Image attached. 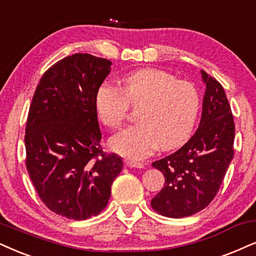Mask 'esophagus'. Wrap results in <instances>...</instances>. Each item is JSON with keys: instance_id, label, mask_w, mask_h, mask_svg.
I'll return each instance as SVG.
<instances>
[{"instance_id": "1", "label": "esophagus", "mask_w": 256, "mask_h": 256, "mask_svg": "<svg viewBox=\"0 0 256 256\" xmlns=\"http://www.w3.org/2000/svg\"><path fill=\"white\" fill-rule=\"evenodd\" d=\"M124 163H125V166L128 168H136V169H142V168H144V164L140 163V162H137V160H125Z\"/></svg>"}]
</instances>
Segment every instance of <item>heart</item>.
<instances>
[{
	"instance_id": "obj_1",
	"label": "heart",
	"mask_w": 256,
	"mask_h": 256,
	"mask_svg": "<svg viewBox=\"0 0 256 256\" xmlns=\"http://www.w3.org/2000/svg\"><path fill=\"white\" fill-rule=\"evenodd\" d=\"M96 108L102 124L112 130H120L130 108H139V124L113 137L111 146L122 156L142 158L160 145L170 150L189 138L200 94L190 82L163 70L143 68L125 76L120 88L102 82L96 93Z\"/></svg>"
}]
</instances>
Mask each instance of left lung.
<instances>
[{
  "instance_id": "1",
  "label": "left lung",
  "mask_w": 256,
  "mask_h": 256,
  "mask_svg": "<svg viewBox=\"0 0 256 256\" xmlns=\"http://www.w3.org/2000/svg\"><path fill=\"white\" fill-rule=\"evenodd\" d=\"M206 82L202 119L186 144L170 156L152 163L166 184L151 206L166 218L192 216L210 204L234 156L235 124L224 90L202 70Z\"/></svg>"
}]
</instances>
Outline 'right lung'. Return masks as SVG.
<instances>
[{
	"mask_svg": "<svg viewBox=\"0 0 256 256\" xmlns=\"http://www.w3.org/2000/svg\"><path fill=\"white\" fill-rule=\"evenodd\" d=\"M111 61L90 54L64 58L42 76L26 124V168L48 209L86 220L105 209L122 158L102 151L96 93Z\"/></svg>",
	"mask_w": 256,
	"mask_h": 256,
	"instance_id": "right-lung-1",
	"label": "right lung"
}]
</instances>
